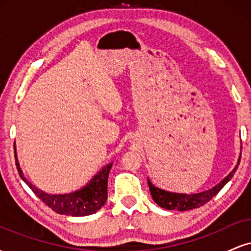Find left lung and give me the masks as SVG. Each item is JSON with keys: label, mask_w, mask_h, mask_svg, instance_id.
I'll use <instances>...</instances> for the list:
<instances>
[{"label": "left lung", "mask_w": 251, "mask_h": 251, "mask_svg": "<svg viewBox=\"0 0 251 251\" xmlns=\"http://www.w3.org/2000/svg\"><path fill=\"white\" fill-rule=\"evenodd\" d=\"M241 157L238 159L237 165L236 168L230 172L229 175L221 181L220 184L214 186L212 189L206 190L204 192H200V194H194V195H185V194H174V192H168L164 191L162 189H158L155 186L152 185V183L148 179L150 192H151L152 198L160 208L168 209V210H178V211H185V210H192L196 208H200V206L206 204L210 200H212V197H215L218 192L221 191L222 188L232 178V176L235 175L236 169H237L238 164H240Z\"/></svg>", "instance_id": "left-lung-1"}]
</instances>
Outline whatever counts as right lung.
I'll return each mask as SVG.
<instances>
[{
  "mask_svg": "<svg viewBox=\"0 0 251 251\" xmlns=\"http://www.w3.org/2000/svg\"><path fill=\"white\" fill-rule=\"evenodd\" d=\"M15 162L17 172L22 180L29 186L31 191L35 194L37 197L41 200L48 208L60 215L67 216H87L97 212L98 210L101 209L103 204L107 201V179L109 170H111L112 164L103 168L101 171L98 174L91 183L87 184L85 188L79 190V191L73 192L68 195H48L41 190L36 189L33 184L27 180L22 174V170L17 163L16 152H15Z\"/></svg>",
  "mask_w": 251,
  "mask_h": 251,
  "instance_id": "obj_1",
  "label": "right lung"
}]
</instances>
